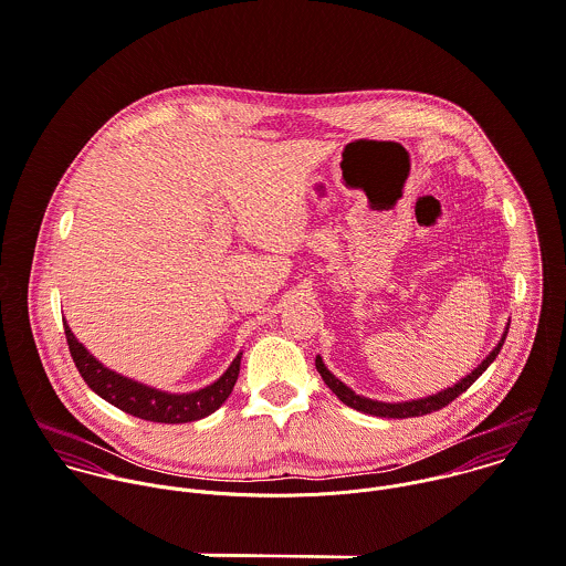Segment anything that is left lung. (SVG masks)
Segmentation results:
<instances>
[{
  "label": "left lung",
  "instance_id": "8db88e82",
  "mask_svg": "<svg viewBox=\"0 0 566 566\" xmlns=\"http://www.w3.org/2000/svg\"><path fill=\"white\" fill-rule=\"evenodd\" d=\"M506 332H509V323L497 340V345L482 358V363L471 371L467 374L464 378H460L455 385L447 387V389H440L431 396H424V398H413V400H400V402H385V400H374V398H367V396H360L356 394L352 387H347L343 380H338L323 363L321 356H316V369L321 374V378L325 380V385L352 409L356 411H363V413H369V416H380V418H411V416H424V413H431V411H438L442 409L444 405H449L453 398H458L462 391H467L480 376L482 371L495 360V356L500 354L502 345H504V338H506Z\"/></svg>",
  "mask_w": 566,
  "mask_h": 566
}]
</instances>
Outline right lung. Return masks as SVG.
<instances>
[{
  "label": "right lung",
  "instance_id": "1",
  "mask_svg": "<svg viewBox=\"0 0 566 566\" xmlns=\"http://www.w3.org/2000/svg\"><path fill=\"white\" fill-rule=\"evenodd\" d=\"M66 340L71 347V356L82 374V378L88 382V387L115 405L117 409L150 420V422H192L201 420L210 413H214L232 394L234 382L239 378V367L243 352L237 354V358L230 363V367L208 387L188 391V394H172L157 387H150L146 382H139L135 378H128L124 374H117L115 369L106 367L102 360H97L73 334L69 323L64 321Z\"/></svg>",
  "mask_w": 566,
  "mask_h": 566
}]
</instances>
